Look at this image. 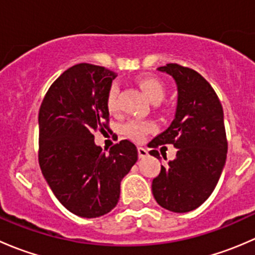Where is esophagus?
Wrapping results in <instances>:
<instances>
[{"label": "esophagus", "instance_id": "34e87169", "mask_svg": "<svg viewBox=\"0 0 255 255\" xmlns=\"http://www.w3.org/2000/svg\"><path fill=\"white\" fill-rule=\"evenodd\" d=\"M137 150H138V155H139V158H140V159L145 158V156L148 155V151H146V149L142 148V146H138Z\"/></svg>", "mask_w": 255, "mask_h": 255}]
</instances>
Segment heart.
I'll list each match as a JSON object with an SVG mask.
<instances>
[{
  "mask_svg": "<svg viewBox=\"0 0 255 255\" xmlns=\"http://www.w3.org/2000/svg\"><path fill=\"white\" fill-rule=\"evenodd\" d=\"M138 85L142 89L144 94L148 96V99L153 102H159L164 97L165 94V86L161 82L160 79L155 78V76H143L138 80ZM118 86L113 84L110 87L109 92H107L106 97V107L109 112L116 113L118 110ZM123 133L127 135L130 139L135 140V142H140L144 139L146 134L155 130V125L149 121H137L133 120L123 125L122 127Z\"/></svg>",
  "mask_w": 255,
  "mask_h": 255,
  "instance_id": "obj_1",
  "label": "heart"
}]
</instances>
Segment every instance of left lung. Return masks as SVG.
I'll return each mask as SVG.
<instances>
[{
    "label": "left lung",
    "mask_w": 255,
    "mask_h": 255,
    "mask_svg": "<svg viewBox=\"0 0 255 255\" xmlns=\"http://www.w3.org/2000/svg\"><path fill=\"white\" fill-rule=\"evenodd\" d=\"M159 71L171 75L177 85V106L170 127L148 144L150 155L159 145L177 148L174 160L161 165L151 191L161 207L177 213L201 206L215 190L227 156L223 110L210 84L192 69L166 64Z\"/></svg>",
    "instance_id": "8db88e82"
}]
</instances>
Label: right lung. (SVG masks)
<instances>
[{
	"instance_id": "right-lung-1",
	"label": "right lung",
	"mask_w": 255,
	"mask_h": 255,
	"mask_svg": "<svg viewBox=\"0 0 255 255\" xmlns=\"http://www.w3.org/2000/svg\"><path fill=\"white\" fill-rule=\"evenodd\" d=\"M116 73L81 63L64 71L49 87L39 109V165L56 199L85 218L104 216L117 205L121 181L138 159L127 139L109 154L94 133L110 130L106 97Z\"/></svg>"
}]
</instances>
